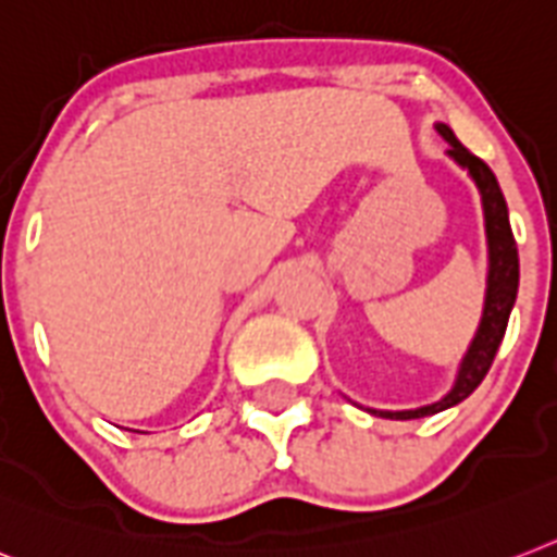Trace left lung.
I'll return each mask as SVG.
<instances>
[{"label": "left lung", "mask_w": 557, "mask_h": 557, "mask_svg": "<svg viewBox=\"0 0 557 557\" xmlns=\"http://www.w3.org/2000/svg\"><path fill=\"white\" fill-rule=\"evenodd\" d=\"M435 131L447 139L449 145V159L461 164L467 173L475 182L478 193H481V207H484V227H486V250H490V270H486V296H484V312H481V324H478V333L472 338L470 350L461 358V367H458V375H455V384L441 401L426 404V407H418V410H367L372 416L381 418H401V421H410V418H424L435 416L441 410H449L455 404H461L463 398H470L475 393V387L484 381V375L490 372L495 361V352H498L500 342H504V333H507L509 312L516 307L518 296V247L516 238H512V227H509V213L507 201H504V193L498 187V178L490 168H486L478 156H472L461 141L455 139V133L449 131L447 124H435Z\"/></svg>", "instance_id": "obj_1"}]
</instances>
